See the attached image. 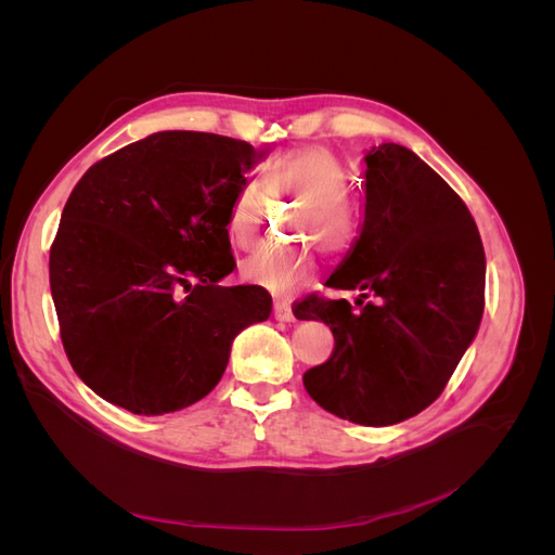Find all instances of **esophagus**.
<instances>
[{"mask_svg":"<svg viewBox=\"0 0 555 555\" xmlns=\"http://www.w3.org/2000/svg\"><path fill=\"white\" fill-rule=\"evenodd\" d=\"M273 317L278 319V322H296L292 308L289 306H282V304L273 306Z\"/></svg>","mask_w":555,"mask_h":555,"instance_id":"1","label":"esophagus"}]
</instances>
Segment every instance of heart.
Returning a JSON list of instances; mask_svg holds the SVG:
<instances>
[{"label": "heart", "mask_w": 555, "mask_h": 555, "mask_svg": "<svg viewBox=\"0 0 555 555\" xmlns=\"http://www.w3.org/2000/svg\"><path fill=\"white\" fill-rule=\"evenodd\" d=\"M349 173L331 147L308 143L275 155L263 171V184L243 182L227 210V236L233 247L251 249L261 241L268 212V194L300 201L294 220L298 241L322 243L324 249H343L354 236V215L349 206ZM317 261L308 245L266 247L241 263V275L271 292L292 296L312 282Z\"/></svg>", "instance_id": "b5f03b06"}]
</instances>
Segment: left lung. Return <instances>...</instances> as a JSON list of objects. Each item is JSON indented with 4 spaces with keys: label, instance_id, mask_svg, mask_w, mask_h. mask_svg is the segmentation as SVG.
I'll return each mask as SVG.
<instances>
[{
    "label": "left lung",
    "instance_id": "8db88e82",
    "mask_svg": "<svg viewBox=\"0 0 555 555\" xmlns=\"http://www.w3.org/2000/svg\"><path fill=\"white\" fill-rule=\"evenodd\" d=\"M486 257L463 198L412 150L382 143L365 155L361 236L326 287L361 292L308 296L296 319L333 331L326 363L304 375L326 412L361 426H391L442 393L483 314Z\"/></svg>",
    "mask_w": 555,
    "mask_h": 555
}]
</instances>
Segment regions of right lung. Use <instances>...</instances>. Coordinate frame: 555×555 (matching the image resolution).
<instances>
[{"instance_id": "1", "label": "right lung", "mask_w": 555, "mask_h": 555, "mask_svg": "<svg viewBox=\"0 0 555 555\" xmlns=\"http://www.w3.org/2000/svg\"><path fill=\"white\" fill-rule=\"evenodd\" d=\"M263 155L206 131H157L96 162L50 245V292L76 375L133 414L194 405L222 379L231 343L271 317L236 259L227 210Z\"/></svg>"}]
</instances>
